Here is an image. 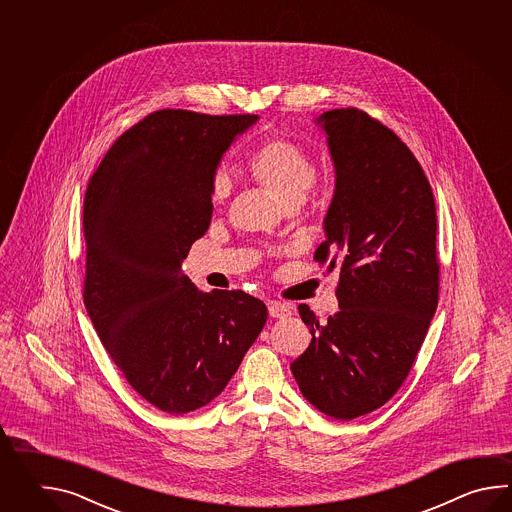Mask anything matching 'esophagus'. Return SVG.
Returning a JSON list of instances; mask_svg holds the SVG:
<instances>
[{
    "mask_svg": "<svg viewBox=\"0 0 512 512\" xmlns=\"http://www.w3.org/2000/svg\"><path fill=\"white\" fill-rule=\"evenodd\" d=\"M293 313V307L291 305L282 304V302H271L269 304V315L272 318H287Z\"/></svg>",
    "mask_w": 512,
    "mask_h": 512,
    "instance_id": "34e87169",
    "label": "esophagus"
}]
</instances>
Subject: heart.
<instances>
[{"mask_svg":"<svg viewBox=\"0 0 512 512\" xmlns=\"http://www.w3.org/2000/svg\"><path fill=\"white\" fill-rule=\"evenodd\" d=\"M247 168L252 179L269 190L285 210L300 207L318 177L315 153L280 133L263 137L252 148L247 155ZM230 192V175L225 170H216L210 179L212 205L223 207L229 201Z\"/></svg>","mask_w":512,"mask_h":512,"instance_id":"heart-1","label":"heart"}]
</instances>
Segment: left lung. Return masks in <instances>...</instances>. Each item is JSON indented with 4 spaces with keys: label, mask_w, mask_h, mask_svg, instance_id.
I'll list each match as a JSON object with an SVG mask.
<instances>
[{
    "label": "left lung",
    "mask_w": 512,
    "mask_h": 512,
    "mask_svg": "<svg viewBox=\"0 0 512 512\" xmlns=\"http://www.w3.org/2000/svg\"><path fill=\"white\" fill-rule=\"evenodd\" d=\"M337 186L315 261L338 267L327 322L298 305L309 348L291 364L305 399L349 421L388 403L406 381L439 298L432 186L414 153L357 108L318 117Z\"/></svg>",
    "instance_id": "left-lung-1"
}]
</instances>
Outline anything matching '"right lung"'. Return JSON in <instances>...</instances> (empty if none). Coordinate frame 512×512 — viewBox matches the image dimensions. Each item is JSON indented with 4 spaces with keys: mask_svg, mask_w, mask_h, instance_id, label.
Returning <instances> with one entry per match:
<instances>
[{
    "mask_svg": "<svg viewBox=\"0 0 512 512\" xmlns=\"http://www.w3.org/2000/svg\"><path fill=\"white\" fill-rule=\"evenodd\" d=\"M256 119L153 111L113 142L87 183V313L131 388L166 414L218 397L267 320L251 294L199 293L181 271L210 227L219 159Z\"/></svg>",
    "mask_w": 512,
    "mask_h": 512,
    "instance_id": "obj_1",
    "label": "right lung"
}]
</instances>
